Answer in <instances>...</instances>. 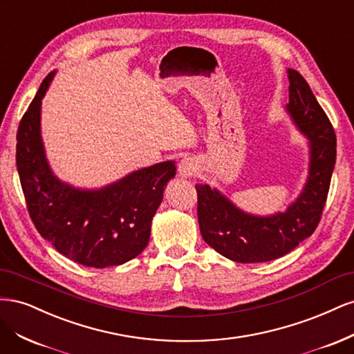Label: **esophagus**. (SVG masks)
I'll return each mask as SVG.
<instances>
[{
  "instance_id": "1",
  "label": "esophagus",
  "mask_w": 354,
  "mask_h": 354,
  "mask_svg": "<svg viewBox=\"0 0 354 354\" xmlns=\"http://www.w3.org/2000/svg\"><path fill=\"white\" fill-rule=\"evenodd\" d=\"M198 173V162L194 158H185L178 164V176L180 177H192Z\"/></svg>"
}]
</instances>
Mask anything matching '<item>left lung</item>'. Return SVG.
<instances>
[{
  "label": "left lung",
  "mask_w": 354,
  "mask_h": 354,
  "mask_svg": "<svg viewBox=\"0 0 354 354\" xmlns=\"http://www.w3.org/2000/svg\"><path fill=\"white\" fill-rule=\"evenodd\" d=\"M286 112L308 140V177L285 212L254 216L238 208L217 189L196 185L198 221L203 241L236 263L272 261L312 236L322 217L337 158V137L307 81L288 69Z\"/></svg>",
  "instance_id": "obj_1"
}]
</instances>
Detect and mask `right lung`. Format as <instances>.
Listing matches in <instances>:
<instances>
[{
    "label": "right lung",
    "mask_w": 354,
    "mask_h": 354,
    "mask_svg": "<svg viewBox=\"0 0 354 354\" xmlns=\"http://www.w3.org/2000/svg\"><path fill=\"white\" fill-rule=\"evenodd\" d=\"M55 73L42 81L17 130L16 164L29 216L41 236L69 260L95 269L124 264L146 248L176 164L137 169L94 190L63 183L53 174L41 138V100Z\"/></svg>",
    "instance_id": "obj_1"
}]
</instances>
